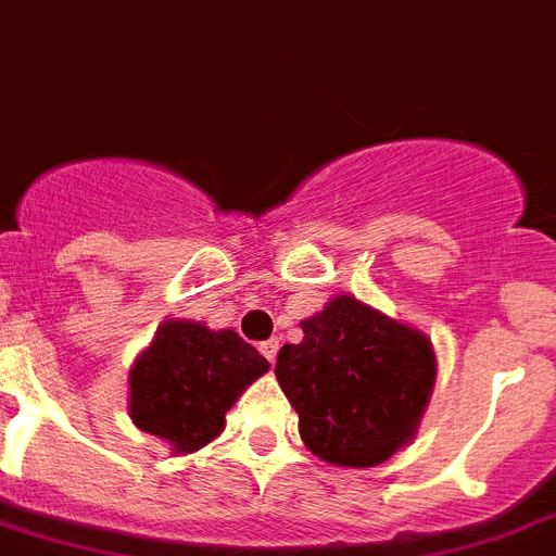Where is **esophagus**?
<instances>
[{"mask_svg":"<svg viewBox=\"0 0 556 556\" xmlns=\"http://www.w3.org/2000/svg\"><path fill=\"white\" fill-rule=\"evenodd\" d=\"M260 353H263L268 362H274V358H277V353H279V339H268V342L260 344Z\"/></svg>","mask_w":556,"mask_h":556,"instance_id":"esophagus-1","label":"esophagus"}]
</instances>
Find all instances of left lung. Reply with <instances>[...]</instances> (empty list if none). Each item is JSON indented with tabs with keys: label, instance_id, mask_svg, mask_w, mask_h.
<instances>
[{
	"label": "left lung",
	"instance_id": "8db88e82",
	"mask_svg": "<svg viewBox=\"0 0 556 556\" xmlns=\"http://www.w3.org/2000/svg\"><path fill=\"white\" fill-rule=\"evenodd\" d=\"M302 333L274 372L305 446L336 466L384 464L415 435L435 384L429 339L353 296H333Z\"/></svg>",
	"mask_w": 556,
	"mask_h": 556
}]
</instances>
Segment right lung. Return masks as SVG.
Returning <instances> with one entry per match:
<instances>
[{
  "label": "right lung",
  "instance_id": "1",
  "mask_svg": "<svg viewBox=\"0 0 556 556\" xmlns=\"http://www.w3.org/2000/svg\"><path fill=\"white\" fill-rule=\"evenodd\" d=\"M268 370L235 330L166 321L129 372L132 421L175 452H194L226 427L228 407Z\"/></svg>",
  "mask_w": 556,
  "mask_h": 556
}]
</instances>
